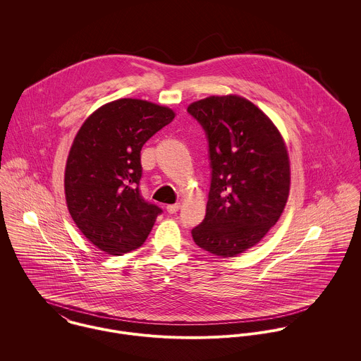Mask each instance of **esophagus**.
Masks as SVG:
<instances>
[{"mask_svg":"<svg viewBox=\"0 0 361 361\" xmlns=\"http://www.w3.org/2000/svg\"><path fill=\"white\" fill-rule=\"evenodd\" d=\"M179 208H180V203H175V204L166 206V211H168L169 214H175V212L179 211Z\"/></svg>","mask_w":361,"mask_h":361,"instance_id":"obj_1","label":"esophagus"}]
</instances>
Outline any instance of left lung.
<instances>
[{"label":"left lung","mask_w":361,"mask_h":361,"mask_svg":"<svg viewBox=\"0 0 361 361\" xmlns=\"http://www.w3.org/2000/svg\"><path fill=\"white\" fill-rule=\"evenodd\" d=\"M188 112L206 132L211 168L206 218L192 236L208 253L233 257L279 219L290 186L288 152L269 118L243 97L212 96Z\"/></svg>","instance_id":"left-lung-1"}]
</instances>
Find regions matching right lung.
I'll list each match as a JSON object with an SVG mask.
<instances>
[{
  "label": "right lung",
  "mask_w": 361,
  "mask_h": 361,
  "mask_svg": "<svg viewBox=\"0 0 361 361\" xmlns=\"http://www.w3.org/2000/svg\"><path fill=\"white\" fill-rule=\"evenodd\" d=\"M173 116L166 106L121 99L92 114L73 140L65 168L68 209L106 255L140 247L162 212L140 193V152Z\"/></svg>",
  "instance_id": "obj_1"
}]
</instances>
